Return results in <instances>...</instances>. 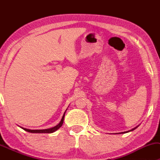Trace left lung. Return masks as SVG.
<instances>
[{
	"mask_svg": "<svg viewBox=\"0 0 160 160\" xmlns=\"http://www.w3.org/2000/svg\"><path fill=\"white\" fill-rule=\"evenodd\" d=\"M139 126V125H138ZM138 126H137L136 128H133V129H132V130H129V131H126V132H119V133H115V134H122V133H127V132H131V131H132V130H134L135 129H136L138 127Z\"/></svg>",
	"mask_w": 160,
	"mask_h": 160,
	"instance_id": "1",
	"label": "left lung"
}]
</instances>
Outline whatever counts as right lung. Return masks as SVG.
<instances>
[{"label": "right lung", "mask_w": 160, "mask_h": 160, "mask_svg": "<svg viewBox=\"0 0 160 160\" xmlns=\"http://www.w3.org/2000/svg\"><path fill=\"white\" fill-rule=\"evenodd\" d=\"M66 111H67V109H66ZM65 111L64 114H63V116H62V119H61L60 123H59L58 125L53 127V128H49V129H45V130H30V129H26V128H22L24 130L27 131V132H31V133H52V132H55L56 130H58V129L62 125L63 121H64Z\"/></svg>", "instance_id": "right-lung-1"}]
</instances>
